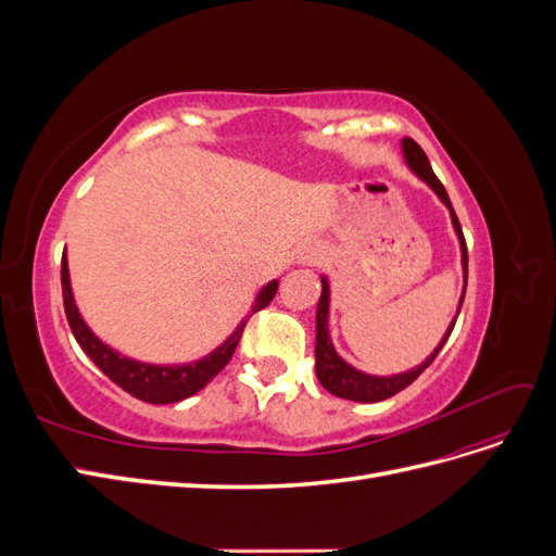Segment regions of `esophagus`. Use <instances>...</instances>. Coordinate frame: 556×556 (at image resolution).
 Instances as JSON below:
<instances>
[{
	"label": "esophagus",
	"instance_id": "obj_1",
	"mask_svg": "<svg viewBox=\"0 0 556 556\" xmlns=\"http://www.w3.org/2000/svg\"><path fill=\"white\" fill-rule=\"evenodd\" d=\"M313 260H317V252L313 248L304 250V255H301V262H313Z\"/></svg>",
	"mask_w": 556,
	"mask_h": 556
}]
</instances>
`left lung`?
Returning a JSON list of instances; mask_svg holds the SVG:
<instances>
[{
    "instance_id": "1",
    "label": "left lung",
    "mask_w": 556,
    "mask_h": 556,
    "mask_svg": "<svg viewBox=\"0 0 556 556\" xmlns=\"http://www.w3.org/2000/svg\"><path fill=\"white\" fill-rule=\"evenodd\" d=\"M401 155L403 162H406L408 169L427 182L429 188L433 190V194L441 199V204L450 211V220H452V229L457 233L459 241V250H462V274H464V288H462V296L457 304V313H454L452 323L447 325L443 339L439 341V345L433 348L431 355L419 362L410 371H401V374H392V376H371L364 374L359 368L352 366L350 362H345L339 352L333 348L331 333H329V308H331V285L329 278L323 274L319 276V282H323V294H319L317 301V311H315V376L319 380V384L325 387L327 392H331L333 396H341L348 401H357V403H376V401H384L394 396L396 392L406 390V387L425 371V368L435 359V355L443 350L445 341L450 339V333L454 329V323H457L462 304H464V294H466V280H468V252H466V241L462 233V225L457 220V213L452 208V201L443 188V182L435 178L429 157L425 155V150L419 148L413 139H401Z\"/></svg>"
}]
</instances>
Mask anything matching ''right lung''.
Listing matches in <instances>:
<instances>
[{
    "label": "right lung",
    "mask_w": 556,
    "mask_h": 556,
    "mask_svg": "<svg viewBox=\"0 0 556 556\" xmlns=\"http://www.w3.org/2000/svg\"><path fill=\"white\" fill-rule=\"evenodd\" d=\"M278 278L268 280L262 285L260 292L255 294V301L248 311L245 317H241V323L233 327V331L227 336V339L211 350L208 355L192 359V362H182V364H153V362H141L123 355L121 350L111 348L106 341L99 339V336L90 329L86 323V317L80 315L74 288H72V276H70V260H66V250L62 255V296H64V313L66 319H70V327L76 336L78 345L83 352L97 364V368H102V374L109 376L117 387L131 396H137L146 403H155V406H162V403H176L197 394L204 387L223 371L225 364L231 359L233 350H237L241 333L245 329L248 317L252 313L262 311L264 306L271 304V299L276 296L278 290Z\"/></svg>",
    "instance_id": "right-lung-1"
}]
</instances>
